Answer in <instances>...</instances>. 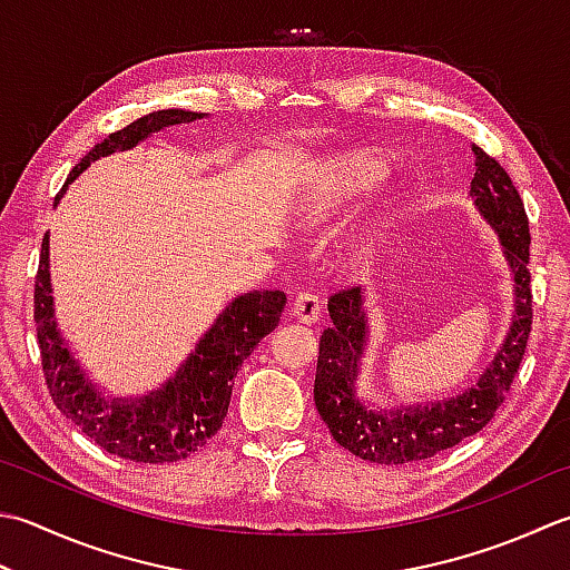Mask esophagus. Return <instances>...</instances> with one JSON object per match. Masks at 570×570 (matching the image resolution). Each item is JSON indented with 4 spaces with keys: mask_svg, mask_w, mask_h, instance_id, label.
Listing matches in <instances>:
<instances>
[{
    "mask_svg": "<svg viewBox=\"0 0 570 570\" xmlns=\"http://www.w3.org/2000/svg\"><path fill=\"white\" fill-rule=\"evenodd\" d=\"M292 316L301 323H314L321 316V304L318 296H314L311 292H301L294 296L292 301Z\"/></svg>",
    "mask_w": 570,
    "mask_h": 570,
    "instance_id": "esophagus-1",
    "label": "esophagus"
}]
</instances>
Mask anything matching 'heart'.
Listing matches in <instances>:
<instances>
[{
  "label": "heart",
  "mask_w": 570,
  "mask_h": 570,
  "mask_svg": "<svg viewBox=\"0 0 570 570\" xmlns=\"http://www.w3.org/2000/svg\"><path fill=\"white\" fill-rule=\"evenodd\" d=\"M387 165L373 153H341L314 163V167L301 177L292 197V219L301 229H316L358 203L363 195L381 183ZM397 195L383 193L367 212L363 227L351 234L336 249V266L353 272L371 259L373 234L383 225L390 209L395 207Z\"/></svg>",
  "instance_id": "1"
}]
</instances>
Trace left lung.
Segmentation results:
<instances>
[{"label": "left lung", "mask_w": 570, "mask_h": 570, "mask_svg": "<svg viewBox=\"0 0 570 570\" xmlns=\"http://www.w3.org/2000/svg\"><path fill=\"white\" fill-rule=\"evenodd\" d=\"M472 203L501 244V254L514 278V314L507 338L494 361L484 367L472 387L462 393L428 400V403H397L383 407L361 395L358 377L371 341L363 288H343L328 301L331 326L323 331L314 400L321 420L333 440L361 460L375 464H410L430 460L472 438L494 417L504 403V393L519 371L531 333V274H529V219L523 203L494 158L474 148Z\"/></svg>", "instance_id": "left-lung-1"}]
</instances>
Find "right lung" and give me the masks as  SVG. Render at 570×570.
I'll use <instances>...</instances> for the list:
<instances>
[{
  "label": "right lung",
  "instance_id": "add662e5",
  "mask_svg": "<svg viewBox=\"0 0 570 570\" xmlns=\"http://www.w3.org/2000/svg\"><path fill=\"white\" fill-rule=\"evenodd\" d=\"M207 114L167 108L132 120L122 130L94 145L71 175L56 203L63 197L78 175L106 155L132 150L153 132L180 122H193ZM53 288L49 272V234L41 242V259L33 284V321L53 405L59 407L86 438L98 448L132 462H180L205 448L227 417L234 375L259 341L278 326L286 306L284 292H249L222 308L215 323L199 336L180 367L148 395L114 397L106 395L76 358L69 341L56 321Z\"/></svg>",
  "mask_w": 570,
  "mask_h": 570
}]
</instances>
